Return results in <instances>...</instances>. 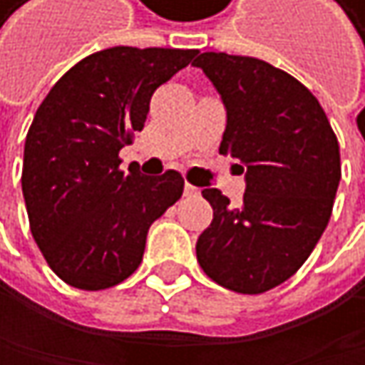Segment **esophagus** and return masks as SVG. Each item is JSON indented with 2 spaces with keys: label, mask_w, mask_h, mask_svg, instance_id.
I'll return each instance as SVG.
<instances>
[{
  "label": "esophagus",
  "mask_w": 365,
  "mask_h": 365,
  "mask_svg": "<svg viewBox=\"0 0 365 365\" xmlns=\"http://www.w3.org/2000/svg\"><path fill=\"white\" fill-rule=\"evenodd\" d=\"M184 195H186V197H197V195H199V188L186 184V186H184Z\"/></svg>",
  "instance_id": "obj_1"
}]
</instances>
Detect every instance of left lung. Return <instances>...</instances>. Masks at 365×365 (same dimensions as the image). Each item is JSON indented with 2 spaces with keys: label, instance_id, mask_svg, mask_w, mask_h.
<instances>
[{
  "label": "left lung",
  "instance_id": "8db88e82",
  "mask_svg": "<svg viewBox=\"0 0 365 365\" xmlns=\"http://www.w3.org/2000/svg\"><path fill=\"white\" fill-rule=\"evenodd\" d=\"M195 67L225 107L219 153L245 173L241 205L201 190L215 210L197 260L236 293L269 291L296 274L327 230L339 186V144L317 98L282 69L252 56L203 52Z\"/></svg>",
  "mask_w": 365,
  "mask_h": 365
}]
</instances>
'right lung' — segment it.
I'll return each instance as SVG.
<instances>
[{
  "label": "right lung",
  "instance_id": "obj_1",
  "mask_svg": "<svg viewBox=\"0 0 365 365\" xmlns=\"http://www.w3.org/2000/svg\"><path fill=\"white\" fill-rule=\"evenodd\" d=\"M197 50L118 46L65 72L34 113L21 190L34 241L52 272L85 291L127 280L153 221L184 192L177 170H120L118 153L144 129L150 96Z\"/></svg>",
  "mask_w": 365,
  "mask_h": 365
}]
</instances>
